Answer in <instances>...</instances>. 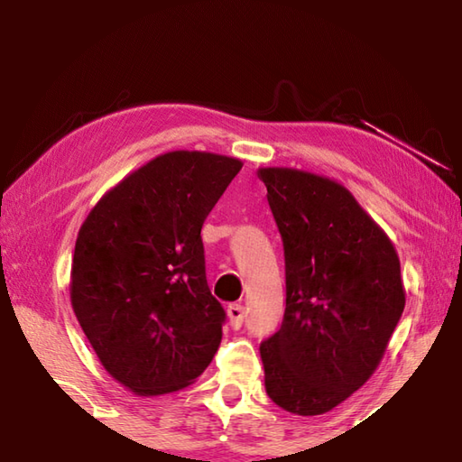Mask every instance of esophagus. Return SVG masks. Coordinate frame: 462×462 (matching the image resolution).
I'll use <instances>...</instances> for the list:
<instances>
[{
  "label": "esophagus",
  "instance_id": "esophagus-1",
  "mask_svg": "<svg viewBox=\"0 0 462 462\" xmlns=\"http://www.w3.org/2000/svg\"><path fill=\"white\" fill-rule=\"evenodd\" d=\"M226 311H228V319H230L232 328H240L242 322H245L246 311H245V308L240 306V303H230L228 310H226Z\"/></svg>",
  "mask_w": 462,
  "mask_h": 462
}]
</instances>
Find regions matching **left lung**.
<instances>
[{"label": "left lung", "mask_w": 462, "mask_h": 462, "mask_svg": "<svg viewBox=\"0 0 462 462\" xmlns=\"http://www.w3.org/2000/svg\"><path fill=\"white\" fill-rule=\"evenodd\" d=\"M259 179L285 250V316L261 344L267 395L319 416L361 389L405 308L400 256L355 195L332 179L264 167Z\"/></svg>", "instance_id": "1"}]
</instances>
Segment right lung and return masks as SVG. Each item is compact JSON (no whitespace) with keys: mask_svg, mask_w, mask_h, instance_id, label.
<instances>
[{"mask_svg":"<svg viewBox=\"0 0 462 462\" xmlns=\"http://www.w3.org/2000/svg\"><path fill=\"white\" fill-rule=\"evenodd\" d=\"M240 169L214 152L159 154L81 224L71 306L99 363L132 393L191 385L217 353L226 311L208 287L201 226Z\"/></svg>","mask_w":462,"mask_h":462,"instance_id":"obj_1","label":"right lung"}]
</instances>
